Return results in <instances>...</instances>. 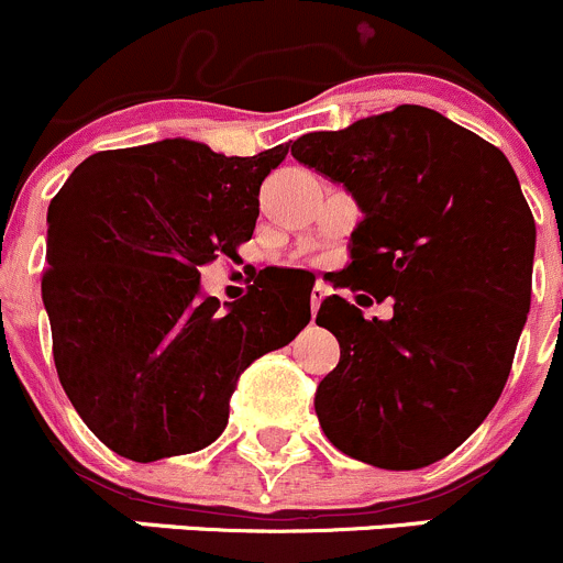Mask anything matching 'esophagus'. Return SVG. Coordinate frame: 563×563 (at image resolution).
<instances>
[{"label": "esophagus", "mask_w": 563, "mask_h": 563, "mask_svg": "<svg viewBox=\"0 0 563 563\" xmlns=\"http://www.w3.org/2000/svg\"><path fill=\"white\" fill-rule=\"evenodd\" d=\"M323 297H327V288H323V286H318V283H316V286H313V291H310V310H313V313H316L318 308H321Z\"/></svg>", "instance_id": "34e87169"}]
</instances>
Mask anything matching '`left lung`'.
I'll return each mask as SVG.
<instances>
[{
  "instance_id": "1",
  "label": "left lung",
  "mask_w": 563,
  "mask_h": 563,
  "mask_svg": "<svg viewBox=\"0 0 563 563\" xmlns=\"http://www.w3.org/2000/svg\"><path fill=\"white\" fill-rule=\"evenodd\" d=\"M291 155L362 209L340 286L395 302L387 321L338 294L321 302L340 362L316 389L318 422L362 463L424 468L485 422L509 378L537 247L518 176L501 150L424 106L308 133Z\"/></svg>"
}]
</instances>
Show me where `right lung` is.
<instances>
[{"label": "right lung", "instance_id": "1", "mask_svg": "<svg viewBox=\"0 0 563 563\" xmlns=\"http://www.w3.org/2000/svg\"><path fill=\"white\" fill-rule=\"evenodd\" d=\"M286 155L163 139L87 157L51 201L56 373L117 455L152 463L212 444L242 373L308 327L310 294L264 286L220 310L201 288V266L253 236L261 181Z\"/></svg>", "mask_w": 563, "mask_h": 563}]
</instances>
